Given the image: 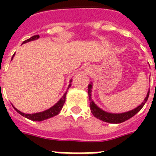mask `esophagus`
Masks as SVG:
<instances>
[{"mask_svg":"<svg viewBox=\"0 0 156 156\" xmlns=\"http://www.w3.org/2000/svg\"><path fill=\"white\" fill-rule=\"evenodd\" d=\"M91 70H92V69L90 68V66H89V67H87V73H91Z\"/></svg>","mask_w":156,"mask_h":156,"instance_id":"34e87169","label":"esophagus"}]
</instances>
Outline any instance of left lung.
<instances>
[{"label": "left lung", "mask_w": 156, "mask_h": 156, "mask_svg": "<svg viewBox=\"0 0 156 156\" xmlns=\"http://www.w3.org/2000/svg\"><path fill=\"white\" fill-rule=\"evenodd\" d=\"M92 87L93 84L92 83H90L88 85V96H89V100H90V108L91 113L93 114V116H95L96 118L100 120V121L112 124L122 123L124 121H127V120H129L131 117H133L136 113H138V112L143 108L144 104L147 101L148 97H149V93H150V90H148L147 96H146L144 100L142 102V104L140 105H138L134 109H132L130 111L126 112H121V113H112V112H108L104 111V110L100 108V107H98L95 104V102L91 99Z\"/></svg>", "instance_id": "1"}]
</instances>
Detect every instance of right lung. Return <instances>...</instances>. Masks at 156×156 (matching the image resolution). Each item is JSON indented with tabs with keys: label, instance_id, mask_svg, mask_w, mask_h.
Returning a JSON list of instances; mask_svg holds the SVG:
<instances>
[{
	"label": "right lung",
	"instance_id": "1",
	"mask_svg": "<svg viewBox=\"0 0 156 156\" xmlns=\"http://www.w3.org/2000/svg\"><path fill=\"white\" fill-rule=\"evenodd\" d=\"M40 38V35H34L32 37H30V39H28V40H25L23 44H26V43L30 42V41H33V40H38ZM15 54H13V56H12V59L13 58V56H14ZM11 59V60H12ZM71 82H72V79L69 81V85L68 86V88H67V90H66L65 94L62 95V97L59 100V101L57 103L54 104L53 106L51 107L50 108L47 109V110H45V111L40 112H36V113H31V114H27L24 113V112H22L21 111L18 110V109L16 108L15 107H13V108L15 109L16 111L18 112V113L22 115L23 116H25L26 118L29 119V120H31V121H44V120H47V119H49L51 117H53V116H56V115H58L59 112H61V110L63 108V105L66 102V94H67V91H68L69 88L71 87Z\"/></svg>",
	"mask_w": 156,
	"mask_h": 156
}]
</instances>
